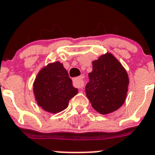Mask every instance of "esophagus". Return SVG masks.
<instances>
[{
    "instance_id": "1",
    "label": "esophagus",
    "mask_w": 155,
    "mask_h": 155,
    "mask_svg": "<svg viewBox=\"0 0 155 155\" xmlns=\"http://www.w3.org/2000/svg\"><path fill=\"white\" fill-rule=\"evenodd\" d=\"M74 86L75 87L78 89H82L84 86V82H83V79H82V77H78L74 79Z\"/></svg>"
}]
</instances>
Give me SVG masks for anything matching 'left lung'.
<instances>
[{
  "label": "left lung",
  "mask_w": 155,
  "mask_h": 155,
  "mask_svg": "<svg viewBox=\"0 0 155 155\" xmlns=\"http://www.w3.org/2000/svg\"><path fill=\"white\" fill-rule=\"evenodd\" d=\"M86 94L93 108L102 115L111 113L124 104L129 79L120 62L110 52L92 62Z\"/></svg>",
  "instance_id": "1"
}]
</instances>
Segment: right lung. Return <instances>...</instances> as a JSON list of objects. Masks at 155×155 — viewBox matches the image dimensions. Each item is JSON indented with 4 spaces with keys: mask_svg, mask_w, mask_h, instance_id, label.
<instances>
[{
    "mask_svg": "<svg viewBox=\"0 0 155 155\" xmlns=\"http://www.w3.org/2000/svg\"><path fill=\"white\" fill-rule=\"evenodd\" d=\"M37 104L43 110L56 114L63 111L78 94L68 72L60 61L49 63L37 74L33 83Z\"/></svg>",
    "mask_w": 155,
    "mask_h": 155,
    "instance_id": "add662e5",
    "label": "right lung"
}]
</instances>
